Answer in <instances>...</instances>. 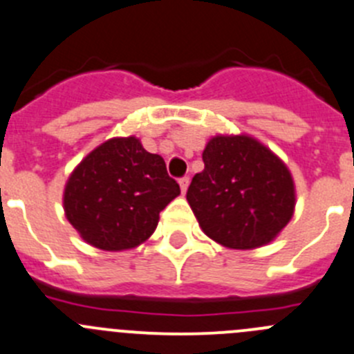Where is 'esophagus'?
Segmentation results:
<instances>
[{
	"label": "esophagus",
	"mask_w": 354,
	"mask_h": 354,
	"mask_svg": "<svg viewBox=\"0 0 354 354\" xmlns=\"http://www.w3.org/2000/svg\"><path fill=\"white\" fill-rule=\"evenodd\" d=\"M188 185H190V178L188 176H183V178H180V188H181V192H187V188H188Z\"/></svg>",
	"instance_id": "esophagus-1"
}]
</instances>
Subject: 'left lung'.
<instances>
[{"label":"left lung","mask_w":354,"mask_h":354,"mask_svg":"<svg viewBox=\"0 0 354 354\" xmlns=\"http://www.w3.org/2000/svg\"><path fill=\"white\" fill-rule=\"evenodd\" d=\"M187 201L202 232L230 249L272 242L296 205L286 164L250 136H216L202 153Z\"/></svg>","instance_id":"8db88e82"}]
</instances>
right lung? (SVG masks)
Here are the masks:
<instances>
[{"instance_id": "obj_1", "label": "right lung", "mask_w": 354, "mask_h": 354, "mask_svg": "<svg viewBox=\"0 0 354 354\" xmlns=\"http://www.w3.org/2000/svg\"><path fill=\"white\" fill-rule=\"evenodd\" d=\"M178 195L180 185L167 174L162 157L129 136L102 143L75 167L64 207L86 242L124 250L152 235L159 212Z\"/></svg>"}]
</instances>
